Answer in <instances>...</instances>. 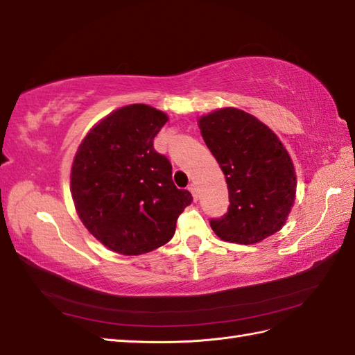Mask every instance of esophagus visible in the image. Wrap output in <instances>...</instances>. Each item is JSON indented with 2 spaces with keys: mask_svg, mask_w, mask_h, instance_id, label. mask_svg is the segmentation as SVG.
<instances>
[{
  "mask_svg": "<svg viewBox=\"0 0 355 355\" xmlns=\"http://www.w3.org/2000/svg\"><path fill=\"white\" fill-rule=\"evenodd\" d=\"M188 190L191 191L194 200H198V199H199V193H198V187H196V185H194V184H190V187H188Z\"/></svg>",
  "mask_w": 355,
  "mask_h": 355,
  "instance_id": "obj_1",
  "label": "esophagus"
}]
</instances>
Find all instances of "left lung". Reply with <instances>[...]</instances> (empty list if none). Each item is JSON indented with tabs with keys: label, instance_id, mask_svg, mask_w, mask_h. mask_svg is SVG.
I'll use <instances>...</instances> for the list:
<instances>
[{
	"label": "left lung",
	"instance_id": "left-lung-1",
	"mask_svg": "<svg viewBox=\"0 0 355 355\" xmlns=\"http://www.w3.org/2000/svg\"><path fill=\"white\" fill-rule=\"evenodd\" d=\"M200 135L225 175L230 207L209 225L222 241L252 245L285 225L295 199L294 164L270 127L234 107L199 118Z\"/></svg>",
	"mask_w": 355,
	"mask_h": 355
}]
</instances>
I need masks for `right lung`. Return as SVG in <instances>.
I'll return each mask as SVG.
<instances>
[{"label": "right lung", "mask_w": 355, "mask_h": 355, "mask_svg": "<svg viewBox=\"0 0 355 355\" xmlns=\"http://www.w3.org/2000/svg\"><path fill=\"white\" fill-rule=\"evenodd\" d=\"M168 116L132 104L101 119L79 144L70 191L93 237L118 254L137 256L167 243L191 193L173 184L171 164L153 147Z\"/></svg>", "instance_id": "obj_1"}]
</instances>
